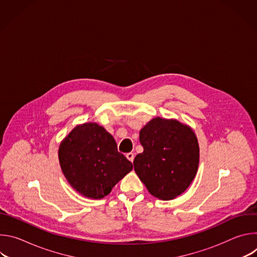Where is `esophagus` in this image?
<instances>
[{
  "label": "esophagus",
  "mask_w": 257,
  "mask_h": 257,
  "mask_svg": "<svg viewBox=\"0 0 257 257\" xmlns=\"http://www.w3.org/2000/svg\"><path fill=\"white\" fill-rule=\"evenodd\" d=\"M126 158L132 163L134 161V154L133 153H128V154H126Z\"/></svg>",
  "instance_id": "esophagus-1"
}]
</instances>
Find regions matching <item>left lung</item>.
<instances>
[{"label": "left lung", "instance_id": "obj_1", "mask_svg": "<svg viewBox=\"0 0 257 257\" xmlns=\"http://www.w3.org/2000/svg\"><path fill=\"white\" fill-rule=\"evenodd\" d=\"M139 141L143 153L133 165L149 192L162 200L184 192L199 165V145L192 128L176 119L156 117L140 130Z\"/></svg>", "mask_w": 257, "mask_h": 257}]
</instances>
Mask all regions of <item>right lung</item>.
Returning <instances> with one entry per match:
<instances>
[{"instance_id":"add662e5","label":"right lung","mask_w":257,"mask_h":257,"mask_svg":"<svg viewBox=\"0 0 257 257\" xmlns=\"http://www.w3.org/2000/svg\"><path fill=\"white\" fill-rule=\"evenodd\" d=\"M61 170L70 184L84 197L101 199L132 171V163L118 152L114 137L102 126L77 125L59 146Z\"/></svg>"}]
</instances>
